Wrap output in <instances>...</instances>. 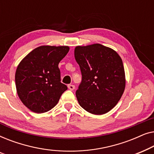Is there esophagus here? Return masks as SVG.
I'll return each instance as SVG.
<instances>
[{
	"mask_svg": "<svg viewBox=\"0 0 154 154\" xmlns=\"http://www.w3.org/2000/svg\"><path fill=\"white\" fill-rule=\"evenodd\" d=\"M68 88L70 90H73L75 89V85H68Z\"/></svg>",
	"mask_w": 154,
	"mask_h": 154,
	"instance_id": "esophagus-1",
	"label": "esophagus"
}]
</instances>
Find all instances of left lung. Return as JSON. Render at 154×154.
<instances>
[{"label":"left lung","instance_id":"1","mask_svg":"<svg viewBox=\"0 0 154 154\" xmlns=\"http://www.w3.org/2000/svg\"><path fill=\"white\" fill-rule=\"evenodd\" d=\"M74 56L82 73L75 95L88 112L102 115L118 104L125 88V74L119 54L109 47L94 43L76 46Z\"/></svg>","mask_w":154,"mask_h":154}]
</instances>
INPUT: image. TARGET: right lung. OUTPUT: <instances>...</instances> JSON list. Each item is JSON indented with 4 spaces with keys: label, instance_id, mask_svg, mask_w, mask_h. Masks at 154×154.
Masks as SVG:
<instances>
[{
    "label": "right lung",
    "instance_id": "right-lung-1",
    "mask_svg": "<svg viewBox=\"0 0 154 154\" xmlns=\"http://www.w3.org/2000/svg\"><path fill=\"white\" fill-rule=\"evenodd\" d=\"M69 51V46H39L18 64L15 73L17 92L29 110L47 112L55 106L67 86L60 82L58 64Z\"/></svg>",
    "mask_w": 154,
    "mask_h": 154
}]
</instances>
